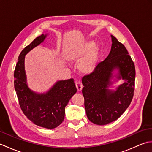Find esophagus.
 <instances>
[{"mask_svg": "<svg viewBox=\"0 0 152 152\" xmlns=\"http://www.w3.org/2000/svg\"><path fill=\"white\" fill-rule=\"evenodd\" d=\"M76 87L77 88V91H78V92H80L82 91V88H83V86L82 84V83L80 82H77L76 83Z\"/></svg>", "mask_w": 152, "mask_h": 152, "instance_id": "1", "label": "esophagus"}]
</instances>
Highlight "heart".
Segmentation results:
<instances>
[{"label": "heart", "mask_w": 152, "mask_h": 152, "mask_svg": "<svg viewBox=\"0 0 152 152\" xmlns=\"http://www.w3.org/2000/svg\"><path fill=\"white\" fill-rule=\"evenodd\" d=\"M100 50L93 41H87L81 46L70 51L67 59L72 63H78L80 73L90 74L95 70L99 62Z\"/></svg>", "instance_id": "1"}]
</instances>
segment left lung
<instances>
[{"label": "left lung", "mask_w": 152, "mask_h": 152, "mask_svg": "<svg viewBox=\"0 0 152 152\" xmlns=\"http://www.w3.org/2000/svg\"><path fill=\"white\" fill-rule=\"evenodd\" d=\"M108 57L93 73L82 78V93L87 117L104 125L114 121L130 105L133 96L135 68L124 44L113 35ZM120 85L114 86L119 80ZM114 88V90H112Z\"/></svg>", "instance_id": "obj_1"}]
</instances>
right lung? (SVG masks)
Wrapping results in <instances>:
<instances>
[{"label":"right lung","instance_id":"add662e5","mask_svg":"<svg viewBox=\"0 0 152 152\" xmlns=\"http://www.w3.org/2000/svg\"><path fill=\"white\" fill-rule=\"evenodd\" d=\"M48 34H42L37 37L19 54L14 71V88L25 116L39 127L52 129L63 121L65 106L77 89L72 78L57 81L43 93L36 92L28 88L25 70V56L43 43Z\"/></svg>","mask_w":152,"mask_h":152}]
</instances>
